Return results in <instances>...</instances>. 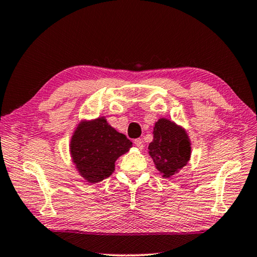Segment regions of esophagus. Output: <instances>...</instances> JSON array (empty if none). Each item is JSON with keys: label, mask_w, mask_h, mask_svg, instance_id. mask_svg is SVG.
Wrapping results in <instances>:
<instances>
[{"label": "esophagus", "mask_w": 257, "mask_h": 257, "mask_svg": "<svg viewBox=\"0 0 257 257\" xmlns=\"http://www.w3.org/2000/svg\"><path fill=\"white\" fill-rule=\"evenodd\" d=\"M134 144H135V146L137 148H139V149H143V147H144V144H143V140L140 139V138H137V139H135V142H134Z\"/></svg>", "instance_id": "esophagus-1"}]
</instances>
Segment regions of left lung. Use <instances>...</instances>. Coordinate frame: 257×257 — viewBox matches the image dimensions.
I'll return each instance as SVG.
<instances>
[{
  "instance_id": "left-lung-1",
  "label": "left lung",
  "mask_w": 257,
  "mask_h": 257,
  "mask_svg": "<svg viewBox=\"0 0 257 257\" xmlns=\"http://www.w3.org/2000/svg\"><path fill=\"white\" fill-rule=\"evenodd\" d=\"M153 135L148 154L163 177L172 178L187 166L192 156L189 136L183 125L167 118H159L155 122Z\"/></svg>"
}]
</instances>
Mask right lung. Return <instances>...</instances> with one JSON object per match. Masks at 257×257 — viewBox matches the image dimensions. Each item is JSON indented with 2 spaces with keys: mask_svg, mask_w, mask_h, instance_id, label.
<instances>
[{
  "mask_svg": "<svg viewBox=\"0 0 257 257\" xmlns=\"http://www.w3.org/2000/svg\"><path fill=\"white\" fill-rule=\"evenodd\" d=\"M133 143L118 133L105 117L80 120L70 139L69 152L79 175L97 184L114 172V163L129 152Z\"/></svg>",
  "mask_w": 257,
  "mask_h": 257,
  "instance_id": "obj_1",
  "label": "right lung"
}]
</instances>
